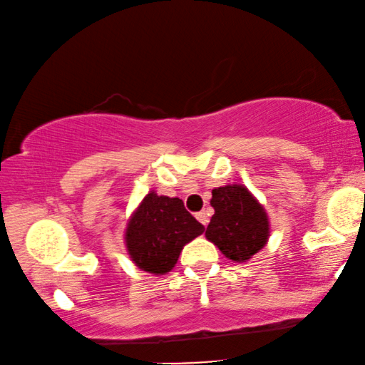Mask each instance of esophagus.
Segmentation results:
<instances>
[{
    "label": "esophagus",
    "instance_id": "34e87169",
    "mask_svg": "<svg viewBox=\"0 0 365 365\" xmlns=\"http://www.w3.org/2000/svg\"><path fill=\"white\" fill-rule=\"evenodd\" d=\"M195 217H197L198 222H202L204 225L209 224V214H207V210H200V212H197Z\"/></svg>",
    "mask_w": 365,
    "mask_h": 365
}]
</instances>
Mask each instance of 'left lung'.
Listing matches in <instances>:
<instances>
[{
	"label": "left lung",
	"instance_id": "left-lung-1",
	"mask_svg": "<svg viewBox=\"0 0 365 365\" xmlns=\"http://www.w3.org/2000/svg\"><path fill=\"white\" fill-rule=\"evenodd\" d=\"M215 214L207 225L205 236L236 262H244L264 247L269 222L259 202L242 185H225L212 190Z\"/></svg>",
	"mask_w": 365,
	"mask_h": 365
}]
</instances>
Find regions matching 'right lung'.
Returning a JSON list of instances; mask_svg holds the SVG:
<instances>
[{
	"label": "right lung",
	"mask_w": 365,
	"mask_h": 365,
	"mask_svg": "<svg viewBox=\"0 0 365 365\" xmlns=\"http://www.w3.org/2000/svg\"><path fill=\"white\" fill-rule=\"evenodd\" d=\"M204 230L180 198L151 192L129 220L126 247L140 269L165 274L177 264L183 246Z\"/></svg>",
	"instance_id": "add662e5"
}]
</instances>
